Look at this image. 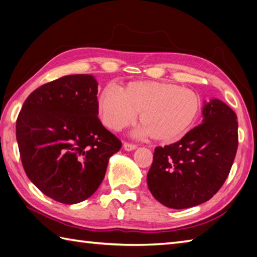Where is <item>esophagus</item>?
<instances>
[{
    "label": "esophagus",
    "instance_id": "1",
    "mask_svg": "<svg viewBox=\"0 0 257 257\" xmlns=\"http://www.w3.org/2000/svg\"><path fill=\"white\" fill-rule=\"evenodd\" d=\"M137 148V146L134 144H129V143H123V149L127 150V152H132V150H135Z\"/></svg>",
    "mask_w": 257,
    "mask_h": 257
}]
</instances>
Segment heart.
<instances>
[{
	"label": "heart",
	"mask_w": 257,
	"mask_h": 257,
	"mask_svg": "<svg viewBox=\"0 0 257 257\" xmlns=\"http://www.w3.org/2000/svg\"><path fill=\"white\" fill-rule=\"evenodd\" d=\"M99 111L109 128L120 130L132 123L136 113L140 133L156 142L173 143L188 132L197 119L202 100L195 91L158 81L130 82L118 91L104 88L99 95Z\"/></svg>",
	"instance_id": "heart-1"
}]
</instances>
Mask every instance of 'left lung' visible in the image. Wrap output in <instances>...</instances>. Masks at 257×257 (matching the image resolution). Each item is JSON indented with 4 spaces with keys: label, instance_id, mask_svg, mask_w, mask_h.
I'll list each match as a JSON object with an SVG mask.
<instances>
[{
    "label": "left lung",
    "instance_id": "8db88e82",
    "mask_svg": "<svg viewBox=\"0 0 257 257\" xmlns=\"http://www.w3.org/2000/svg\"><path fill=\"white\" fill-rule=\"evenodd\" d=\"M204 103L202 124L179 142L155 148L147 184L166 207L183 209L207 202L232 168L238 146L237 115L218 99Z\"/></svg>",
    "mask_w": 257,
    "mask_h": 257
}]
</instances>
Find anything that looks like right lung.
<instances>
[{"label":"right lung","mask_w":257,"mask_h":257,"mask_svg":"<svg viewBox=\"0 0 257 257\" xmlns=\"http://www.w3.org/2000/svg\"><path fill=\"white\" fill-rule=\"evenodd\" d=\"M98 82L65 75L29 95L17 120V140L29 179L57 202L89 198L104 178L120 140L98 118Z\"/></svg>","instance_id":"add662e5"}]
</instances>
